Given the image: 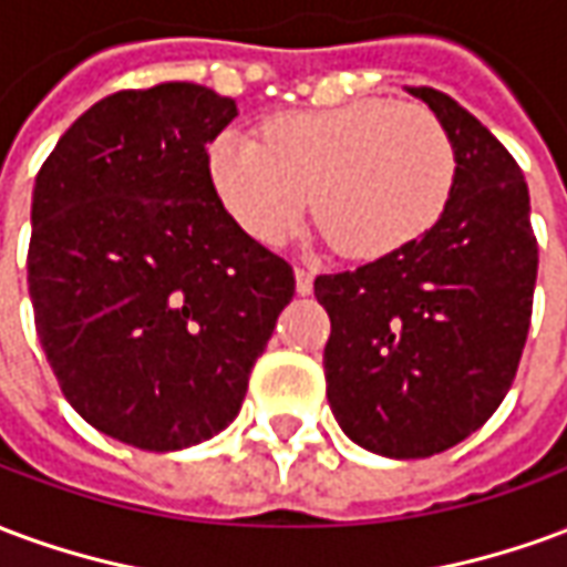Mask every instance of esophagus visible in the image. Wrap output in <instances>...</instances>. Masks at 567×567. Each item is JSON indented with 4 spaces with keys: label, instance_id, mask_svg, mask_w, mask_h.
Listing matches in <instances>:
<instances>
[{
    "label": "esophagus",
    "instance_id": "obj_1",
    "mask_svg": "<svg viewBox=\"0 0 567 567\" xmlns=\"http://www.w3.org/2000/svg\"><path fill=\"white\" fill-rule=\"evenodd\" d=\"M312 279H316V276H312V272L309 270H303V267H295V282H297V295H312Z\"/></svg>",
    "mask_w": 567,
    "mask_h": 567
}]
</instances>
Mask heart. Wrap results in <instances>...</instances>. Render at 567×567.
I'll return each mask as SVG.
<instances>
[{"label":"heart","mask_w":567,"mask_h":567,"mask_svg":"<svg viewBox=\"0 0 567 567\" xmlns=\"http://www.w3.org/2000/svg\"><path fill=\"white\" fill-rule=\"evenodd\" d=\"M455 169L446 124L425 105L385 100L288 112L264 127V142L227 130L209 148L212 185L248 236L282 246L316 197L328 236L361 260L427 234L450 203Z\"/></svg>","instance_id":"1"}]
</instances>
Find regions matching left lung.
Returning <instances> with one entry per match:
<instances>
[{"instance_id":"8db88e82","label":"left lung","mask_w":567,"mask_h":567,"mask_svg":"<svg viewBox=\"0 0 567 567\" xmlns=\"http://www.w3.org/2000/svg\"><path fill=\"white\" fill-rule=\"evenodd\" d=\"M455 142V185L416 243L316 279L331 316L328 401L346 437L385 458H427L483 425L523 358L537 239L523 169L467 109L406 87Z\"/></svg>"}]
</instances>
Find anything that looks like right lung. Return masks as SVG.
I'll use <instances>...</instances> for the list:
<instances>
[{
	"label": "right lung",
	"mask_w": 567,
	"mask_h": 567,
	"mask_svg": "<svg viewBox=\"0 0 567 567\" xmlns=\"http://www.w3.org/2000/svg\"><path fill=\"white\" fill-rule=\"evenodd\" d=\"M230 96L169 81L91 105L32 187L35 331L84 422L136 450L230 425L295 272L227 215L209 142Z\"/></svg>",
	"instance_id": "1"
}]
</instances>
